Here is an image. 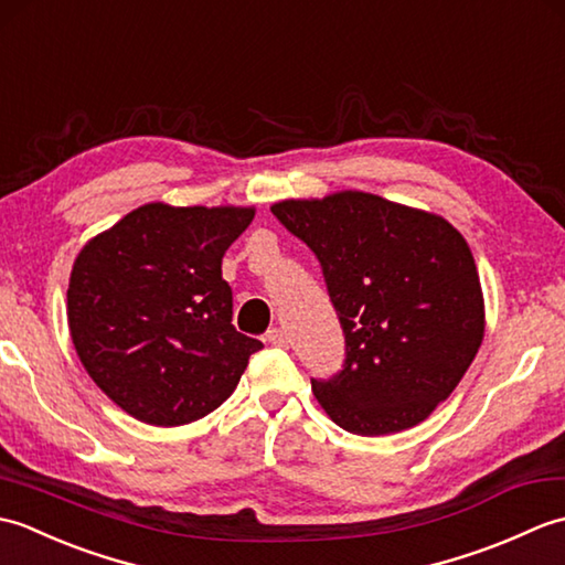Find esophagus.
I'll use <instances>...</instances> for the list:
<instances>
[{
	"instance_id": "esophagus-1",
	"label": "esophagus",
	"mask_w": 565,
	"mask_h": 565,
	"mask_svg": "<svg viewBox=\"0 0 565 565\" xmlns=\"http://www.w3.org/2000/svg\"><path fill=\"white\" fill-rule=\"evenodd\" d=\"M264 340H267L271 347H289V338H286V332L281 328H271L264 334Z\"/></svg>"
}]
</instances>
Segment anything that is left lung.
Masks as SVG:
<instances>
[{
    "label": "left lung",
    "mask_w": 565,
    "mask_h": 565,
    "mask_svg": "<svg viewBox=\"0 0 565 565\" xmlns=\"http://www.w3.org/2000/svg\"><path fill=\"white\" fill-rule=\"evenodd\" d=\"M271 213L318 257L344 332L342 369L310 379L322 411L362 437L423 423L483 342L481 279L461 233L364 191Z\"/></svg>",
    "instance_id": "left-lung-1"
}]
</instances>
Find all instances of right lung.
I'll use <instances>...</instances> for the list:
<instances>
[{
	"label": "right lung",
	"instance_id": "add662e5",
	"mask_svg": "<svg viewBox=\"0 0 565 565\" xmlns=\"http://www.w3.org/2000/svg\"><path fill=\"white\" fill-rule=\"evenodd\" d=\"M252 218L255 209L146 203L77 255L72 344L92 381L140 423L177 427L213 413L264 347L235 330L221 274Z\"/></svg>",
	"mask_w": 565,
	"mask_h": 565
}]
</instances>
